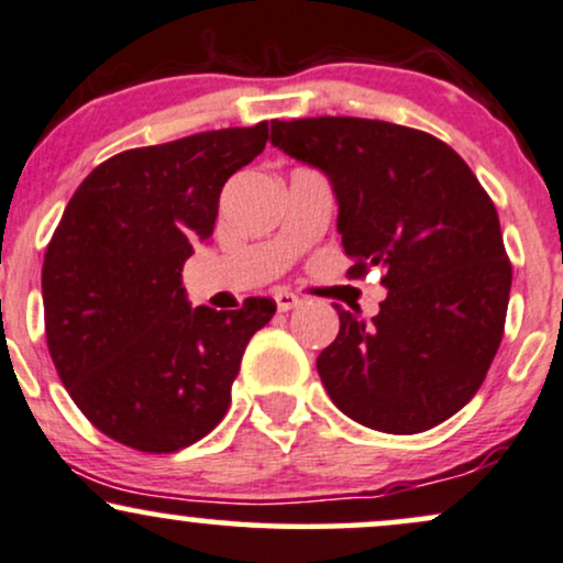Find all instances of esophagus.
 <instances>
[{"mask_svg":"<svg viewBox=\"0 0 563 563\" xmlns=\"http://www.w3.org/2000/svg\"><path fill=\"white\" fill-rule=\"evenodd\" d=\"M276 297V308L279 310H284V313H287V310H292V308H297L300 306V297H297L295 292H287V289H279V292L274 295Z\"/></svg>","mask_w":563,"mask_h":563,"instance_id":"1","label":"esophagus"}]
</instances>
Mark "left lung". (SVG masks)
<instances>
[{
  "instance_id": "obj_1",
  "label": "left lung",
  "mask_w": 563,
  "mask_h": 563,
  "mask_svg": "<svg viewBox=\"0 0 563 563\" xmlns=\"http://www.w3.org/2000/svg\"><path fill=\"white\" fill-rule=\"evenodd\" d=\"M271 144L332 181L347 276L379 268L374 319L340 313L319 376L342 413L389 434L442 424L477 395L504 340L511 261L498 210L453 147L372 118L271 121Z\"/></svg>"
}]
</instances>
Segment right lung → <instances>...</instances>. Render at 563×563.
I'll return each instance as SVG.
<instances>
[{"mask_svg":"<svg viewBox=\"0 0 563 563\" xmlns=\"http://www.w3.org/2000/svg\"><path fill=\"white\" fill-rule=\"evenodd\" d=\"M268 142V121L136 147L99 163L44 253V332L65 389L99 432L176 453L229 411L271 297L191 310L181 268L213 236L223 184Z\"/></svg>","mask_w":563,"mask_h":563,"instance_id":"add662e5","label":"right lung"}]
</instances>
